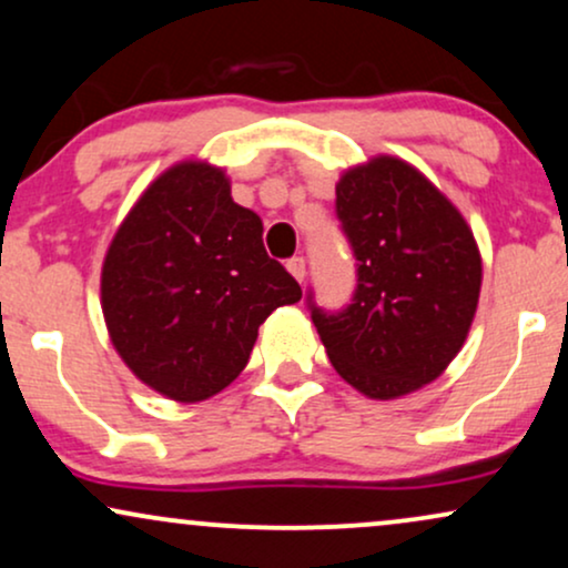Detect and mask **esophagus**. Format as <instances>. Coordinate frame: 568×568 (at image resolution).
<instances>
[{
	"mask_svg": "<svg viewBox=\"0 0 568 568\" xmlns=\"http://www.w3.org/2000/svg\"><path fill=\"white\" fill-rule=\"evenodd\" d=\"M285 267H288V272L298 280V283H304V277H306L304 256H293V260H288V264H285Z\"/></svg>",
	"mask_w": 568,
	"mask_h": 568,
	"instance_id": "34e87169",
	"label": "esophagus"
}]
</instances>
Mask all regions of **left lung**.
I'll list each match as a JSON object with an SVG mask.
<instances>
[{
	"label": "left lung",
	"mask_w": 568,
	"mask_h": 568,
	"mask_svg": "<svg viewBox=\"0 0 568 568\" xmlns=\"http://www.w3.org/2000/svg\"><path fill=\"white\" fill-rule=\"evenodd\" d=\"M335 214L356 256V288L337 312L308 291V312L337 375L369 398L433 383L475 320L483 260L462 214L396 156L348 170Z\"/></svg>",
	"instance_id": "left-lung-1"
}]
</instances>
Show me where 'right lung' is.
Returning a JSON list of instances; mask_svg holds the SVG:
<instances>
[{"instance_id": "right-lung-1", "label": "right lung", "mask_w": 568, "mask_h": 568, "mask_svg": "<svg viewBox=\"0 0 568 568\" xmlns=\"http://www.w3.org/2000/svg\"><path fill=\"white\" fill-rule=\"evenodd\" d=\"M298 298L301 285L264 251L262 220L204 162L175 164L143 191L102 267L114 348L141 383L181 404L231 385L262 322Z\"/></svg>"}]
</instances>
